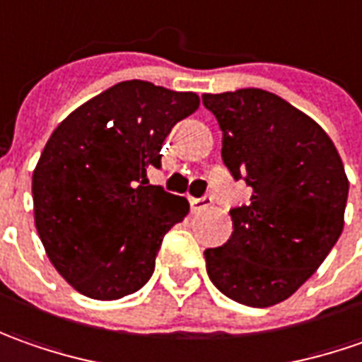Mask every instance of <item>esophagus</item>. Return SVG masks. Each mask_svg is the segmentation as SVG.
Listing matches in <instances>:
<instances>
[{
    "mask_svg": "<svg viewBox=\"0 0 362 362\" xmlns=\"http://www.w3.org/2000/svg\"><path fill=\"white\" fill-rule=\"evenodd\" d=\"M212 204V196H202V198H190V206H192L194 212H198V210H204L208 206Z\"/></svg>",
    "mask_w": 362,
    "mask_h": 362,
    "instance_id": "34e87169",
    "label": "esophagus"
}]
</instances>
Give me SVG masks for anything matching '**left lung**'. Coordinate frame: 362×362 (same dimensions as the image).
<instances>
[{"instance_id":"8db88e82","label":"left lung","mask_w":362,"mask_h":362,"mask_svg":"<svg viewBox=\"0 0 362 362\" xmlns=\"http://www.w3.org/2000/svg\"><path fill=\"white\" fill-rule=\"evenodd\" d=\"M202 104L218 119L232 178L252 188L250 200L230 210L228 243L204 250L208 276L240 305L282 303L343 232V160L315 119L267 90L204 94Z\"/></svg>"}]
</instances>
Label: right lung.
Masks as SVG:
<instances>
[{
    "instance_id": "1",
    "label": "right lung",
    "mask_w": 362,
    "mask_h": 362,
    "mask_svg": "<svg viewBox=\"0 0 362 362\" xmlns=\"http://www.w3.org/2000/svg\"><path fill=\"white\" fill-rule=\"evenodd\" d=\"M200 98L150 81H119L74 110L33 170L35 228L66 281L95 300H116L150 281L164 234L186 198L146 186L170 130Z\"/></svg>"
}]
</instances>
